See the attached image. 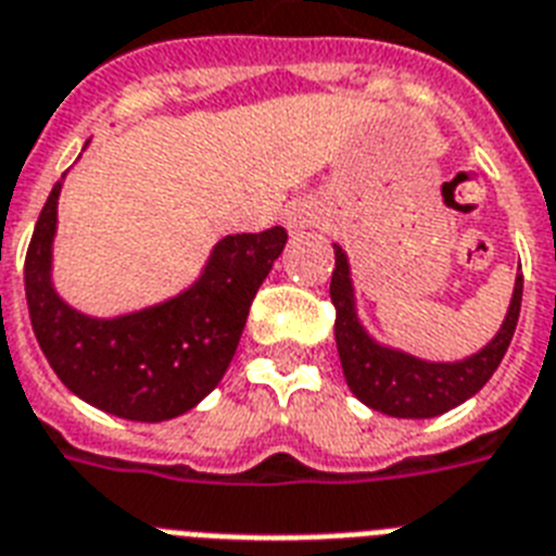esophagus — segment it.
I'll return each mask as SVG.
<instances>
[{
    "label": "esophagus",
    "mask_w": 556,
    "mask_h": 556,
    "mask_svg": "<svg viewBox=\"0 0 556 556\" xmlns=\"http://www.w3.org/2000/svg\"><path fill=\"white\" fill-rule=\"evenodd\" d=\"M287 224H290V229H299V226L309 224V215H306V212H299V208H292V212H287Z\"/></svg>",
    "instance_id": "esophagus-1"
}]
</instances>
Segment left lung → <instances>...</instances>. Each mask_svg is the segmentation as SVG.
Wrapping results in <instances>:
<instances>
[{
	"label": "left lung",
	"instance_id": "obj_1",
	"mask_svg": "<svg viewBox=\"0 0 556 556\" xmlns=\"http://www.w3.org/2000/svg\"><path fill=\"white\" fill-rule=\"evenodd\" d=\"M330 299L336 306V344H339L341 370L355 399L396 419H430L479 393L494 376L517 330L519 306H522V275H517L514 299H510L508 315L496 339L477 355L456 364L421 362L399 350L381 348L364 332L355 318L350 266L341 247H336Z\"/></svg>",
	"mask_w": 556,
	"mask_h": 556
}]
</instances>
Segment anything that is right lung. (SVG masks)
<instances>
[{
    "instance_id": "1",
    "label": "right lung",
    "mask_w": 556,
    "mask_h": 556,
    "mask_svg": "<svg viewBox=\"0 0 556 556\" xmlns=\"http://www.w3.org/2000/svg\"><path fill=\"white\" fill-rule=\"evenodd\" d=\"M60 189L56 180L25 255V299L48 364L71 393L119 419L166 421L192 410L224 379L287 229L226 235L192 290L100 321L71 309L51 287Z\"/></svg>"
}]
</instances>
